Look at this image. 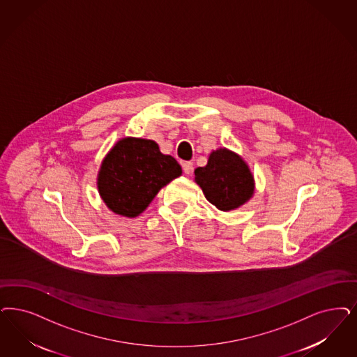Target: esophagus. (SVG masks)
<instances>
[{
	"label": "esophagus",
	"instance_id": "1",
	"mask_svg": "<svg viewBox=\"0 0 357 357\" xmlns=\"http://www.w3.org/2000/svg\"><path fill=\"white\" fill-rule=\"evenodd\" d=\"M182 167H183V172H185V174H191L192 172V170H194V165H192V162H183L182 163Z\"/></svg>",
	"mask_w": 357,
	"mask_h": 357
}]
</instances>
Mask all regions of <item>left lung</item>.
I'll return each mask as SVG.
<instances>
[{
    "instance_id": "obj_1",
    "label": "left lung",
    "mask_w": 357,
    "mask_h": 357,
    "mask_svg": "<svg viewBox=\"0 0 357 357\" xmlns=\"http://www.w3.org/2000/svg\"><path fill=\"white\" fill-rule=\"evenodd\" d=\"M195 183L209 203L224 212L241 207L255 194V176L248 163L227 148L211 151L207 165L195 170Z\"/></svg>"
}]
</instances>
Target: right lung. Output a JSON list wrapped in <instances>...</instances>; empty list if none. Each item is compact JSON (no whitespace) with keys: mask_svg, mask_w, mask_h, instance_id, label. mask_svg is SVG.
Instances as JSON below:
<instances>
[{"mask_svg":"<svg viewBox=\"0 0 357 357\" xmlns=\"http://www.w3.org/2000/svg\"><path fill=\"white\" fill-rule=\"evenodd\" d=\"M181 175V165L172 155L162 154L155 141L125 137L100 165L98 195L116 215L137 218L162 187Z\"/></svg>","mask_w":357,"mask_h":357,"instance_id":"obj_1","label":"right lung"}]
</instances>
